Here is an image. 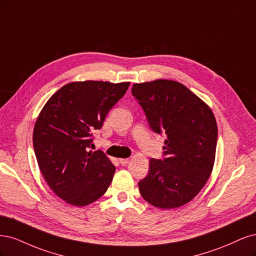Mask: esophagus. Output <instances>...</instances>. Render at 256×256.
Instances as JSON below:
<instances>
[{"label":"esophagus","instance_id":"34e87169","mask_svg":"<svg viewBox=\"0 0 256 256\" xmlns=\"http://www.w3.org/2000/svg\"><path fill=\"white\" fill-rule=\"evenodd\" d=\"M130 162L128 158H119V162L122 164V166H126V164Z\"/></svg>","mask_w":256,"mask_h":256}]
</instances>
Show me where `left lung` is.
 <instances>
[{
  "label": "left lung",
  "instance_id": "8db88e82",
  "mask_svg": "<svg viewBox=\"0 0 256 256\" xmlns=\"http://www.w3.org/2000/svg\"><path fill=\"white\" fill-rule=\"evenodd\" d=\"M132 94L151 130L164 134L162 160H150L140 194L155 208H180L200 192L215 162L217 122L210 107L176 80L134 84Z\"/></svg>",
  "mask_w": 256,
  "mask_h": 256
}]
</instances>
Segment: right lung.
Returning a JSON list of instances; mask_svg holds the SVG:
<instances>
[{
  "label": "right lung",
  "instance_id": "1",
  "mask_svg": "<svg viewBox=\"0 0 256 256\" xmlns=\"http://www.w3.org/2000/svg\"><path fill=\"white\" fill-rule=\"evenodd\" d=\"M128 82H72L48 100L36 120L32 144L48 185L66 203L85 206L110 187L116 171L102 151H88L94 130L124 96Z\"/></svg>",
  "mask_w": 256,
  "mask_h": 256
}]
</instances>
